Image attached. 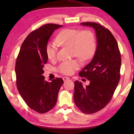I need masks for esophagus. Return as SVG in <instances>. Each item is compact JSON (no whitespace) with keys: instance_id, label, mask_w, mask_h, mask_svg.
I'll use <instances>...</instances> for the list:
<instances>
[{"instance_id":"1","label":"esophagus","mask_w":134,"mask_h":134,"mask_svg":"<svg viewBox=\"0 0 134 134\" xmlns=\"http://www.w3.org/2000/svg\"><path fill=\"white\" fill-rule=\"evenodd\" d=\"M69 79H70V78H69V77H67V76H65V77L63 78V79L64 81H67V80H69Z\"/></svg>"}]
</instances>
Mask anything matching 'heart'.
Here are the masks:
<instances>
[{
	"instance_id": "obj_1",
	"label": "heart",
	"mask_w": 134,
	"mask_h": 134,
	"mask_svg": "<svg viewBox=\"0 0 134 134\" xmlns=\"http://www.w3.org/2000/svg\"><path fill=\"white\" fill-rule=\"evenodd\" d=\"M55 41L61 46L71 48L74 55L82 60L89 59L96 49L95 37L90 30L65 29L58 34ZM45 51L49 59L53 60L56 58L57 48L54 44L48 42ZM80 66L78 60L65 61L60 64L59 71L65 75H71Z\"/></svg>"
}]
</instances>
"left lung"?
Listing matches in <instances>:
<instances>
[{
    "label": "left lung",
    "mask_w": 134,
    "mask_h": 134,
    "mask_svg": "<svg viewBox=\"0 0 134 134\" xmlns=\"http://www.w3.org/2000/svg\"><path fill=\"white\" fill-rule=\"evenodd\" d=\"M81 25L94 29L97 45L92 60L79 74L90 83L84 87L81 82L75 81L74 100L82 112L92 114L104 108L112 98L120 81L121 55L109 30L96 22Z\"/></svg>",
    "instance_id": "left-lung-1"
}]
</instances>
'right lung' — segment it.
Returning a JSON list of instances; mask_svg holds the SVG:
<instances>
[{
    "instance_id": "right-lung-1",
    "label": "right lung",
    "mask_w": 134,
    "mask_h": 134,
    "mask_svg": "<svg viewBox=\"0 0 134 134\" xmlns=\"http://www.w3.org/2000/svg\"><path fill=\"white\" fill-rule=\"evenodd\" d=\"M62 25L48 24L31 32L22 43L15 63L16 83L20 95L27 106L40 113L55 106L63 80L56 78L51 82L42 75L48 62L45 47L55 30Z\"/></svg>"
}]
</instances>
